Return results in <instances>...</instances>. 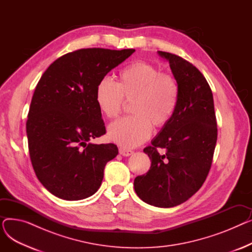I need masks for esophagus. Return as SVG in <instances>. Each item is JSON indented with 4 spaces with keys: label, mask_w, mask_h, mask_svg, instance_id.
<instances>
[{
    "label": "esophagus",
    "mask_w": 252,
    "mask_h": 252,
    "mask_svg": "<svg viewBox=\"0 0 252 252\" xmlns=\"http://www.w3.org/2000/svg\"><path fill=\"white\" fill-rule=\"evenodd\" d=\"M119 153H121L123 156H129L134 153V151H131L129 149H126L125 147H121L119 148Z\"/></svg>",
    "instance_id": "obj_1"
}]
</instances>
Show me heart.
Returning <instances> with one entry per match:
<instances>
[{
  "label": "heart",
  "instance_id": "b5f03b06",
  "mask_svg": "<svg viewBox=\"0 0 252 252\" xmlns=\"http://www.w3.org/2000/svg\"><path fill=\"white\" fill-rule=\"evenodd\" d=\"M180 88L170 73L161 72L153 64L136 61L119 72L118 82L101 78L95 91L99 110L108 118L116 117L126 101L134 100L135 115L117 119L108 126V138L124 147H136L147 141L155 127L165 126L179 103Z\"/></svg>",
  "mask_w": 252,
  "mask_h": 252
}]
</instances>
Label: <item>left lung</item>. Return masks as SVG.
<instances>
[{
	"label": "left lung",
	"mask_w": 252,
	"mask_h": 252,
	"mask_svg": "<svg viewBox=\"0 0 252 252\" xmlns=\"http://www.w3.org/2000/svg\"><path fill=\"white\" fill-rule=\"evenodd\" d=\"M157 53L177 79L179 103L170 122L144 149L151 166L135 179L134 187L144 202L167 208L187 201L201 188L213 162L218 127L213 92L203 74L180 56Z\"/></svg>",
	"instance_id": "8db88e82"
}]
</instances>
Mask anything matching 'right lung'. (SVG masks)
<instances>
[{
	"label": "right lung",
	"instance_id": "add662e5",
	"mask_svg": "<svg viewBox=\"0 0 252 252\" xmlns=\"http://www.w3.org/2000/svg\"><path fill=\"white\" fill-rule=\"evenodd\" d=\"M134 49H81L53 62L39 79L26 122L29 150L43 186L64 200H82L101 186L114 144H93L106 133L97 84Z\"/></svg>",
	"mask_w": 252,
	"mask_h": 252
}]
</instances>
